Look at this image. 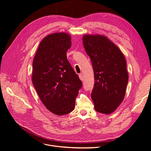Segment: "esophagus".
Instances as JSON below:
<instances>
[{
  "instance_id": "obj_1",
  "label": "esophagus",
  "mask_w": 151,
  "mask_h": 151,
  "mask_svg": "<svg viewBox=\"0 0 151 151\" xmlns=\"http://www.w3.org/2000/svg\"><path fill=\"white\" fill-rule=\"evenodd\" d=\"M79 78H80V79L81 81H83L84 78H83V76L82 75V74H80V75H79Z\"/></svg>"
}]
</instances>
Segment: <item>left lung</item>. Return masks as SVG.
<instances>
[{
  "label": "left lung",
  "mask_w": 151,
  "mask_h": 151,
  "mask_svg": "<svg viewBox=\"0 0 151 151\" xmlns=\"http://www.w3.org/2000/svg\"><path fill=\"white\" fill-rule=\"evenodd\" d=\"M83 42L94 73L91 93L94 108L99 113L109 114L125 97L129 80L125 58L120 49L104 35L86 34Z\"/></svg>",
  "instance_id": "left-lung-1"
}]
</instances>
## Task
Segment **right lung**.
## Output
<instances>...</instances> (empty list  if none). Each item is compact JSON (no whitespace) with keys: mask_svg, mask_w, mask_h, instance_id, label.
<instances>
[{"mask_svg":"<svg viewBox=\"0 0 151 151\" xmlns=\"http://www.w3.org/2000/svg\"><path fill=\"white\" fill-rule=\"evenodd\" d=\"M71 45L69 34H51L42 40L33 60L32 80L38 97L50 111L58 116L74 109L82 87L67 58Z\"/></svg>","mask_w":151,"mask_h":151,"instance_id":"add662e5","label":"right lung"}]
</instances>
